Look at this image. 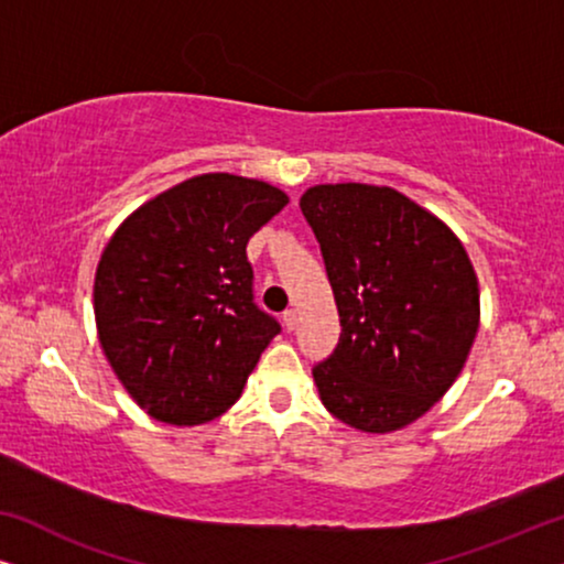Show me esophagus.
<instances>
[{"label":"esophagus","instance_id":"obj_1","mask_svg":"<svg viewBox=\"0 0 564 564\" xmlns=\"http://www.w3.org/2000/svg\"><path fill=\"white\" fill-rule=\"evenodd\" d=\"M282 323H284V328H288V330L297 326V311H295V307H288V311L282 313Z\"/></svg>","mask_w":564,"mask_h":564}]
</instances>
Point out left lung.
I'll return each instance as SVG.
<instances>
[{
    "label": "left lung",
    "instance_id": "obj_1",
    "mask_svg": "<svg viewBox=\"0 0 564 564\" xmlns=\"http://www.w3.org/2000/svg\"><path fill=\"white\" fill-rule=\"evenodd\" d=\"M334 288L341 338L313 367L346 426L390 434L457 380L480 326V288L452 228L375 184H315L300 197Z\"/></svg>",
    "mask_w": 564,
    "mask_h": 564
}]
</instances>
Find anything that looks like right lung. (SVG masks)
Returning <instances> with one entry per match:
<instances>
[{"label": "right lung", "mask_w": 564, "mask_h": 564, "mask_svg": "<svg viewBox=\"0 0 564 564\" xmlns=\"http://www.w3.org/2000/svg\"><path fill=\"white\" fill-rule=\"evenodd\" d=\"M288 203L259 180L192 176L138 207L107 241L95 274L99 344L156 421L218 419L280 334L253 303L246 243Z\"/></svg>", "instance_id": "1"}]
</instances>
